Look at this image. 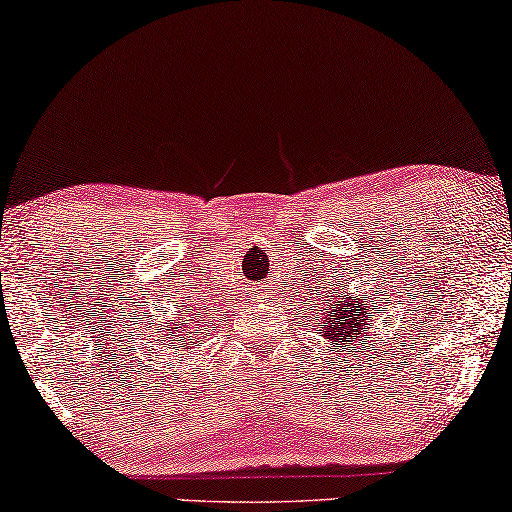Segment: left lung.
<instances>
[{
  "label": "left lung",
  "mask_w": 512,
  "mask_h": 512,
  "mask_svg": "<svg viewBox=\"0 0 512 512\" xmlns=\"http://www.w3.org/2000/svg\"><path fill=\"white\" fill-rule=\"evenodd\" d=\"M333 297V295H331ZM324 301V320L320 324V329L324 331V338L329 335V340L335 342H342V345H347V342L360 338V326L365 324V317H367V306L363 301H349V297H345V301H329V299H322Z\"/></svg>",
  "instance_id": "8db88e82"
}]
</instances>
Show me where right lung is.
<instances>
[{"instance_id":"right-lung-1","label":"right lung","mask_w":512,"mask_h":512,"mask_svg":"<svg viewBox=\"0 0 512 512\" xmlns=\"http://www.w3.org/2000/svg\"><path fill=\"white\" fill-rule=\"evenodd\" d=\"M165 324H167L165 333L158 331V333H161V338H165V335H172L174 331H177V333L181 335V338H183V340H181L183 347H188V340H192V338H195V335H197V331H190V329H197V326H192V324H195V320H186V324H179V322H174V320H167ZM170 345L177 347V342H170ZM195 347H197V342H195Z\"/></svg>"}]
</instances>
